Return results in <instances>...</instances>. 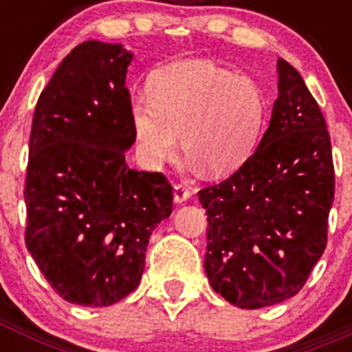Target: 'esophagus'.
Wrapping results in <instances>:
<instances>
[{"label":"esophagus","mask_w":352,"mask_h":352,"mask_svg":"<svg viewBox=\"0 0 352 352\" xmlns=\"http://www.w3.org/2000/svg\"><path fill=\"white\" fill-rule=\"evenodd\" d=\"M190 195L192 192L186 185H182V183L174 185V203H185V201L190 199Z\"/></svg>","instance_id":"1"}]
</instances>
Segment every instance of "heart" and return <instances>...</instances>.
<instances>
[{
    "mask_svg": "<svg viewBox=\"0 0 352 352\" xmlns=\"http://www.w3.org/2000/svg\"><path fill=\"white\" fill-rule=\"evenodd\" d=\"M264 113V95L250 77L194 60L158 72L149 100H133L130 120L146 162L174 157L182 135L186 158L210 176H223L252 153Z\"/></svg>",
    "mask_w": 352,
    "mask_h": 352,
    "instance_id": "b5f03b06",
    "label": "heart"
}]
</instances>
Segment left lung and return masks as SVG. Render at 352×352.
Segmentation results:
<instances>
[{"instance_id": "left-lung-1", "label": "left lung", "mask_w": 352, "mask_h": 352, "mask_svg": "<svg viewBox=\"0 0 352 352\" xmlns=\"http://www.w3.org/2000/svg\"><path fill=\"white\" fill-rule=\"evenodd\" d=\"M278 98L245 164L199 192L208 214L204 270L220 296L261 309L301 291L328 243L331 141L303 77L278 60Z\"/></svg>"}]
</instances>
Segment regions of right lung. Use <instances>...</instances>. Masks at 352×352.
<instances>
[{
	"label": "right lung",
	"mask_w": 352,
	"mask_h": 352,
	"mask_svg": "<svg viewBox=\"0 0 352 352\" xmlns=\"http://www.w3.org/2000/svg\"><path fill=\"white\" fill-rule=\"evenodd\" d=\"M132 54L79 43L36 102L30 135L26 247L68 303L109 307L141 282L149 236L173 211L162 173L130 169Z\"/></svg>",
	"instance_id": "right-lung-1"
}]
</instances>
